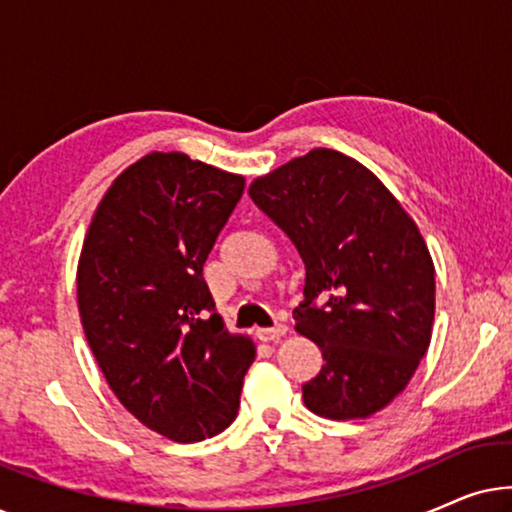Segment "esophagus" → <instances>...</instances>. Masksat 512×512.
<instances>
[{"instance_id": "esophagus-1", "label": "esophagus", "mask_w": 512, "mask_h": 512, "mask_svg": "<svg viewBox=\"0 0 512 512\" xmlns=\"http://www.w3.org/2000/svg\"><path fill=\"white\" fill-rule=\"evenodd\" d=\"M284 335H286L284 324H277L272 328H258V331H256V338L263 340V342H277L279 338H284Z\"/></svg>"}]
</instances>
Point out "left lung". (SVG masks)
<instances>
[{"instance_id": "1", "label": "left lung", "mask_w": 512, "mask_h": 512, "mask_svg": "<svg viewBox=\"0 0 512 512\" xmlns=\"http://www.w3.org/2000/svg\"><path fill=\"white\" fill-rule=\"evenodd\" d=\"M249 198L305 265L293 319L324 356L305 405L328 419L382 410L431 340L436 272L417 226L373 172L331 149L256 179Z\"/></svg>"}]
</instances>
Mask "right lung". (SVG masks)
<instances>
[{"label":"right lung","mask_w":512,"mask_h":512,"mask_svg":"<svg viewBox=\"0 0 512 512\" xmlns=\"http://www.w3.org/2000/svg\"><path fill=\"white\" fill-rule=\"evenodd\" d=\"M242 193L237 174L151 153L114 181L83 242L76 296L97 366L125 410L177 443L233 422L256 354L202 279Z\"/></svg>","instance_id":"obj_1"}]
</instances>
